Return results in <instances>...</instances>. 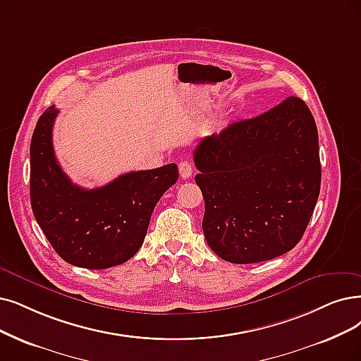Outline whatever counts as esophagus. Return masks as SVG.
<instances>
[{"label": "esophagus", "instance_id": "34e87169", "mask_svg": "<svg viewBox=\"0 0 361 361\" xmlns=\"http://www.w3.org/2000/svg\"><path fill=\"white\" fill-rule=\"evenodd\" d=\"M179 173H180V178L182 179L191 178L192 176V166H191V163L186 161V160L180 161L179 163Z\"/></svg>", "mask_w": 361, "mask_h": 361}]
</instances>
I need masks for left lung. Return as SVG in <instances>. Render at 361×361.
Here are the masks:
<instances>
[{"instance_id":"obj_1","label":"left lung","mask_w":361,"mask_h":361,"mask_svg":"<svg viewBox=\"0 0 361 361\" xmlns=\"http://www.w3.org/2000/svg\"><path fill=\"white\" fill-rule=\"evenodd\" d=\"M194 163L204 237L224 261L264 262L299 243L322 183L319 132L304 100L290 96L204 137Z\"/></svg>"}]
</instances>
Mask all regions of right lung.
<instances>
[{
    "label": "right lung",
    "mask_w": 361,
    "mask_h": 361,
    "mask_svg": "<svg viewBox=\"0 0 361 361\" xmlns=\"http://www.w3.org/2000/svg\"><path fill=\"white\" fill-rule=\"evenodd\" d=\"M54 105L42 112L31 140V206L49 243L71 265L105 269L133 257L145 240L151 214L175 185V163L130 171L105 186L85 190L72 183L56 160Z\"/></svg>",
    "instance_id": "add662e5"
}]
</instances>
